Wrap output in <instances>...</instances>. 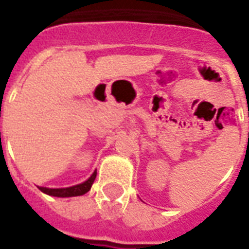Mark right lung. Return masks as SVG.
Listing matches in <instances>:
<instances>
[{
	"mask_svg": "<svg viewBox=\"0 0 249 249\" xmlns=\"http://www.w3.org/2000/svg\"><path fill=\"white\" fill-rule=\"evenodd\" d=\"M97 177V170L94 172L88 181L80 183V185L72 186V187H67V189H48V187H38L42 193L52 195V196L58 197H70V196H80L84 195L91 189V185L94 183V179Z\"/></svg>",
	"mask_w": 249,
	"mask_h": 249,
	"instance_id": "add662e5",
	"label": "right lung"
}]
</instances>
